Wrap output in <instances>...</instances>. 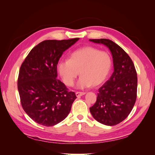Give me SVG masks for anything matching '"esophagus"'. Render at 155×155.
<instances>
[{"instance_id": "1", "label": "esophagus", "mask_w": 155, "mask_h": 155, "mask_svg": "<svg viewBox=\"0 0 155 155\" xmlns=\"http://www.w3.org/2000/svg\"><path fill=\"white\" fill-rule=\"evenodd\" d=\"M85 92H76V95L77 97H80L81 96H83L85 94Z\"/></svg>"}]
</instances>
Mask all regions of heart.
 <instances>
[{"mask_svg": "<svg viewBox=\"0 0 155 155\" xmlns=\"http://www.w3.org/2000/svg\"><path fill=\"white\" fill-rule=\"evenodd\" d=\"M112 67V59L106 51L92 46H84L74 51L68 59H61L58 63V72L67 86L73 85L75 79L81 78L77 83L78 88L97 87L104 83Z\"/></svg>", "mask_w": 155, "mask_h": 155, "instance_id": "obj_1", "label": "heart"}]
</instances>
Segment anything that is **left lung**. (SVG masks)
Masks as SVG:
<instances>
[{
	"mask_svg": "<svg viewBox=\"0 0 155 155\" xmlns=\"http://www.w3.org/2000/svg\"><path fill=\"white\" fill-rule=\"evenodd\" d=\"M109 48L113 59L114 72L99 88L95 104L90 108L96 121L109 126L115 125L129 116L137 94V74L129 55L114 42L107 39H89Z\"/></svg>",
	"mask_w": 155,
	"mask_h": 155,
	"instance_id": "8db88e82",
	"label": "left lung"
}]
</instances>
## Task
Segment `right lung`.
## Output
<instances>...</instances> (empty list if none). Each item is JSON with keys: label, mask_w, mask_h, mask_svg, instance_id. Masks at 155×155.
Segmentation results:
<instances>
[{"label": "right lung", "mask_w": 155, "mask_h": 155, "mask_svg": "<svg viewBox=\"0 0 155 155\" xmlns=\"http://www.w3.org/2000/svg\"><path fill=\"white\" fill-rule=\"evenodd\" d=\"M79 39L44 41L31 49L21 64L17 81L21 105L36 123L54 126L71 110L77 97L57 79V64L64 51Z\"/></svg>", "instance_id": "right-lung-1"}]
</instances>
